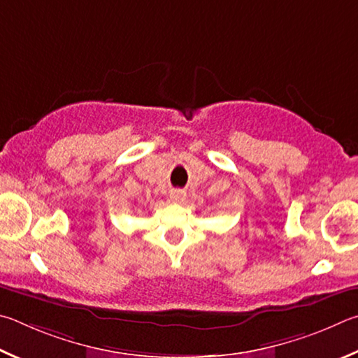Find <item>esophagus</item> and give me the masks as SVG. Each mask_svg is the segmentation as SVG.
I'll list each match as a JSON object with an SVG mask.
<instances>
[{"instance_id": "obj_1", "label": "esophagus", "mask_w": 358, "mask_h": 358, "mask_svg": "<svg viewBox=\"0 0 358 358\" xmlns=\"http://www.w3.org/2000/svg\"><path fill=\"white\" fill-rule=\"evenodd\" d=\"M184 198H185V193L180 192V190H174V192L169 193V199H171V201H174V203L184 201Z\"/></svg>"}]
</instances>
